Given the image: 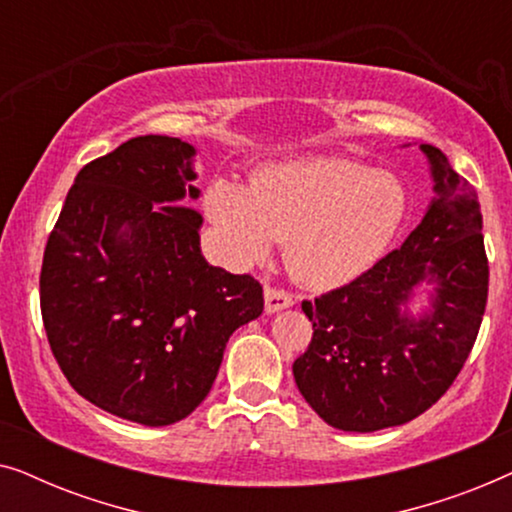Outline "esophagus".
Wrapping results in <instances>:
<instances>
[{
	"mask_svg": "<svg viewBox=\"0 0 512 512\" xmlns=\"http://www.w3.org/2000/svg\"><path fill=\"white\" fill-rule=\"evenodd\" d=\"M291 305H293V296L289 291L279 289V286H265V312L275 314Z\"/></svg>",
	"mask_w": 512,
	"mask_h": 512,
	"instance_id": "obj_1",
	"label": "esophagus"
}]
</instances>
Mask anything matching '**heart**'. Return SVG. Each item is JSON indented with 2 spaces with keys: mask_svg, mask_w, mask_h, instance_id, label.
I'll list each match as a JSON object with an SVG mask.
<instances>
[{
  "mask_svg": "<svg viewBox=\"0 0 512 512\" xmlns=\"http://www.w3.org/2000/svg\"><path fill=\"white\" fill-rule=\"evenodd\" d=\"M205 212L237 261H261L279 240L300 282L335 289L380 261L401 230L408 198L394 174L312 158L268 167L251 188L212 181Z\"/></svg>",
  "mask_w": 512,
  "mask_h": 512,
  "instance_id": "b5f03b06",
  "label": "heart"
}]
</instances>
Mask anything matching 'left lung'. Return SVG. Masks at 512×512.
<instances>
[{
	"instance_id": "obj_1",
	"label": "left lung",
	"mask_w": 512,
	"mask_h": 512,
	"mask_svg": "<svg viewBox=\"0 0 512 512\" xmlns=\"http://www.w3.org/2000/svg\"><path fill=\"white\" fill-rule=\"evenodd\" d=\"M422 151L438 193L422 223L354 282L303 300L312 340L293 377L335 429L368 433L419 417L452 387L478 338L489 289L478 195L443 151ZM424 278L439 284L437 303L415 322L397 305Z\"/></svg>"
}]
</instances>
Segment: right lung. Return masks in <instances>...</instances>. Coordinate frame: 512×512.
Returning <instances> with one entry per match:
<instances>
[{
  "instance_id": "right-lung-1",
  "label": "right lung",
  "mask_w": 512,
  "mask_h": 512,
  "mask_svg": "<svg viewBox=\"0 0 512 512\" xmlns=\"http://www.w3.org/2000/svg\"><path fill=\"white\" fill-rule=\"evenodd\" d=\"M195 149L144 135L76 174L39 277L46 338L76 394L111 415L165 426L212 389L235 328L263 312V286L200 254ZM125 227V231L120 228Z\"/></svg>"
}]
</instances>
